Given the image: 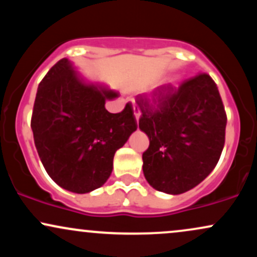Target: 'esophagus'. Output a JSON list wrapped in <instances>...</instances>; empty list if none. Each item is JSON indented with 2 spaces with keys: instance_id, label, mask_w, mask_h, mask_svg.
<instances>
[{
  "instance_id": "1",
  "label": "esophagus",
  "mask_w": 257,
  "mask_h": 257,
  "mask_svg": "<svg viewBox=\"0 0 257 257\" xmlns=\"http://www.w3.org/2000/svg\"><path fill=\"white\" fill-rule=\"evenodd\" d=\"M133 110H134V116H135V119H137V122H138L139 118H140V114H141L140 108H139L137 105H134V106H133Z\"/></svg>"
}]
</instances>
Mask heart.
Instances as JSON below:
<instances>
[{
	"label": "heart",
	"instance_id": "b5f03b06",
	"mask_svg": "<svg viewBox=\"0 0 257 257\" xmlns=\"http://www.w3.org/2000/svg\"><path fill=\"white\" fill-rule=\"evenodd\" d=\"M170 84H172L173 87H178V81H176V79H172V81H170Z\"/></svg>",
	"mask_w": 257,
	"mask_h": 257
}]
</instances>
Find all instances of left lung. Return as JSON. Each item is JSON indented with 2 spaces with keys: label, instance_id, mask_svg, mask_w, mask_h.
Wrapping results in <instances>:
<instances>
[{
  "label": "left lung",
  "instance_id": "1",
  "mask_svg": "<svg viewBox=\"0 0 257 257\" xmlns=\"http://www.w3.org/2000/svg\"><path fill=\"white\" fill-rule=\"evenodd\" d=\"M156 110L139 96L143 116L139 128L150 139L143 153L144 175L155 190L187 192L209 175L219 162L227 117L213 78L199 72L178 89L158 91Z\"/></svg>",
  "mask_w": 257,
  "mask_h": 257
}]
</instances>
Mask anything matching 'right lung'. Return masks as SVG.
Instances as JSON below:
<instances>
[{"label": "right lung", "instance_id": "add662e5", "mask_svg": "<svg viewBox=\"0 0 257 257\" xmlns=\"http://www.w3.org/2000/svg\"><path fill=\"white\" fill-rule=\"evenodd\" d=\"M118 96L87 82L61 59L38 84L32 111L35 146L48 175L73 193H89L110 178L114 153L137 131L131 104L119 113L105 108Z\"/></svg>", "mask_w": 257, "mask_h": 257}]
</instances>
